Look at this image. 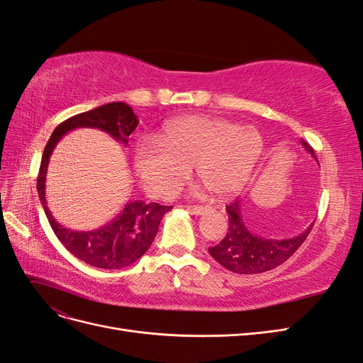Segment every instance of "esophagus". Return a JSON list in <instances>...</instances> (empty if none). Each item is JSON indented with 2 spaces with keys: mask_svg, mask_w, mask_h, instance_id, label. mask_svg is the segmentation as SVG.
Masks as SVG:
<instances>
[{
  "mask_svg": "<svg viewBox=\"0 0 363 363\" xmlns=\"http://www.w3.org/2000/svg\"><path fill=\"white\" fill-rule=\"evenodd\" d=\"M188 211L194 215H199V217H200V215L208 213L209 208H208V206H188Z\"/></svg>",
  "mask_w": 363,
  "mask_h": 363,
  "instance_id": "esophagus-1",
  "label": "esophagus"
}]
</instances>
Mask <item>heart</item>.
<instances>
[{
	"instance_id": "heart-1",
	"label": "heart",
	"mask_w": 363,
	"mask_h": 363,
	"mask_svg": "<svg viewBox=\"0 0 363 363\" xmlns=\"http://www.w3.org/2000/svg\"><path fill=\"white\" fill-rule=\"evenodd\" d=\"M157 141L139 143L134 168L143 188L159 199L174 197L191 168L213 195L232 197L247 184L262 154L257 130L221 117L171 121Z\"/></svg>"
}]
</instances>
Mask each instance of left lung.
<instances>
[{
	"mask_svg": "<svg viewBox=\"0 0 363 363\" xmlns=\"http://www.w3.org/2000/svg\"><path fill=\"white\" fill-rule=\"evenodd\" d=\"M301 145L316 159L315 151L306 140H301ZM226 212L229 217L228 233L217 246L209 247V253L224 269L240 275H257L277 269L301 247L313 228L310 224L293 238H266L246 226L240 200L229 203Z\"/></svg>",
	"mask_w": 363,
	"mask_h": 363,
	"instance_id": "1",
	"label": "left lung"
}]
</instances>
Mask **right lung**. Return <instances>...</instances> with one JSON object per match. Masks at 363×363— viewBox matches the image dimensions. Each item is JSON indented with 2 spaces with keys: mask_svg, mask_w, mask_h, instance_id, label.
Here are the masks:
<instances>
[{
  "mask_svg": "<svg viewBox=\"0 0 363 363\" xmlns=\"http://www.w3.org/2000/svg\"><path fill=\"white\" fill-rule=\"evenodd\" d=\"M137 123L139 121L130 105L125 102H110L97 106L94 110L76 114L57 125L43 154L36 186L48 223H50L57 240L64 244V247L77 259L90 264L93 267L123 269L143 257L157 235L163 215L169 212L172 206L134 200L126 203L116 218L99 229L79 232L64 228L55 220L45 200V174L48 160L64 134L74 128H97L108 133L113 139L128 145V137L135 130Z\"/></svg>",
  "mask_w": 363,
  "mask_h": 363,
  "instance_id": "add662e5",
  "label": "right lung"
}]
</instances>
